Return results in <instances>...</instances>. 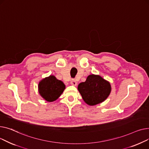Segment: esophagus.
Returning a JSON list of instances; mask_svg holds the SVG:
<instances>
[{
  "label": "esophagus",
  "mask_w": 149,
  "mask_h": 149,
  "mask_svg": "<svg viewBox=\"0 0 149 149\" xmlns=\"http://www.w3.org/2000/svg\"><path fill=\"white\" fill-rule=\"evenodd\" d=\"M70 84L71 85H73V86H76L77 85V82L75 80H72L71 82H70Z\"/></svg>",
  "instance_id": "esophagus-1"
}]
</instances>
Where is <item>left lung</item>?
I'll use <instances>...</instances> for the list:
<instances>
[{"instance_id":"obj_1","label":"left lung","mask_w":149,"mask_h":149,"mask_svg":"<svg viewBox=\"0 0 149 149\" xmlns=\"http://www.w3.org/2000/svg\"><path fill=\"white\" fill-rule=\"evenodd\" d=\"M84 101L90 106H94L105 100L111 91V86L108 81L100 75L90 74L85 82L77 86Z\"/></svg>"}]
</instances>
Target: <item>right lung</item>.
<instances>
[{
  "instance_id": "1",
  "label": "right lung",
  "mask_w": 149,
  "mask_h": 149,
  "mask_svg": "<svg viewBox=\"0 0 149 149\" xmlns=\"http://www.w3.org/2000/svg\"><path fill=\"white\" fill-rule=\"evenodd\" d=\"M65 89V85L54 75L41 79L38 85L40 95L47 102H52L57 100Z\"/></svg>"
}]
</instances>
